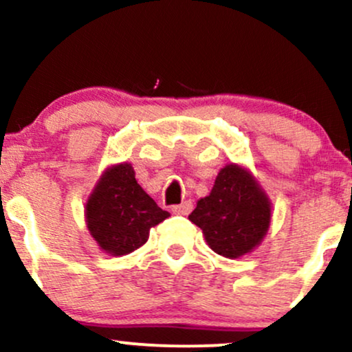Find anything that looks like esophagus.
Here are the masks:
<instances>
[{"instance_id": "34e87169", "label": "esophagus", "mask_w": 352, "mask_h": 352, "mask_svg": "<svg viewBox=\"0 0 352 352\" xmlns=\"http://www.w3.org/2000/svg\"><path fill=\"white\" fill-rule=\"evenodd\" d=\"M192 210H193V205H192V201H190V200L180 203V205L172 206V213L173 214H188Z\"/></svg>"}]
</instances>
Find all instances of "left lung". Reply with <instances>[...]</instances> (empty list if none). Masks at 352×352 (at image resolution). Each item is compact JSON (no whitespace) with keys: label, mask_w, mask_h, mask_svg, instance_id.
<instances>
[{"label":"left lung","mask_w":352,"mask_h":352,"mask_svg":"<svg viewBox=\"0 0 352 352\" xmlns=\"http://www.w3.org/2000/svg\"><path fill=\"white\" fill-rule=\"evenodd\" d=\"M272 203L248 168L228 164L208 197L197 201L188 219L203 231L214 252L238 259L252 252L270 228Z\"/></svg>","instance_id":"8db88e82"}]
</instances>
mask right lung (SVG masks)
Here are the masks:
<instances>
[{"instance_id": "obj_1", "label": "right lung", "mask_w": 352, "mask_h": 352, "mask_svg": "<svg viewBox=\"0 0 352 352\" xmlns=\"http://www.w3.org/2000/svg\"><path fill=\"white\" fill-rule=\"evenodd\" d=\"M168 211L144 192L133 165L116 164L101 173L85 205V221L91 238L109 256H126L146 244L151 228Z\"/></svg>"}]
</instances>
